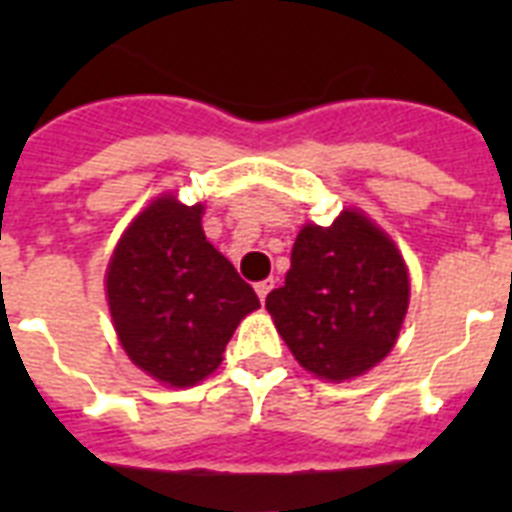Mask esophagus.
<instances>
[{
	"label": "esophagus",
	"mask_w": 512,
	"mask_h": 512,
	"mask_svg": "<svg viewBox=\"0 0 512 512\" xmlns=\"http://www.w3.org/2000/svg\"><path fill=\"white\" fill-rule=\"evenodd\" d=\"M271 289H273V279H265V281H260V284H255L257 297H260L263 303H265V297L271 295Z\"/></svg>",
	"instance_id": "obj_1"
}]
</instances>
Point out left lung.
Returning a JSON list of instances; mask_svg holds the SVG:
<instances>
[{
    "instance_id": "1",
    "label": "left lung",
    "mask_w": 512,
    "mask_h": 512,
    "mask_svg": "<svg viewBox=\"0 0 512 512\" xmlns=\"http://www.w3.org/2000/svg\"><path fill=\"white\" fill-rule=\"evenodd\" d=\"M303 369L342 382L369 372L396 345L409 308V271L382 228L345 209L327 228L303 225L284 287L265 297Z\"/></svg>"
}]
</instances>
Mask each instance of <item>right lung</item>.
<instances>
[{"mask_svg":"<svg viewBox=\"0 0 512 512\" xmlns=\"http://www.w3.org/2000/svg\"><path fill=\"white\" fill-rule=\"evenodd\" d=\"M201 215V204L164 193L122 233L106 271L122 348L172 388L215 372L241 319L260 308L255 289L207 241Z\"/></svg>","mask_w":512,"mask_h":512,"instance_id":"1","label":"right lung"}]
</instances>
